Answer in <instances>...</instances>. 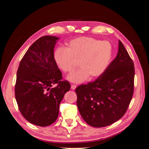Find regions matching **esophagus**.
<instances>
[{
  "mask_svg": "<svg viewBox=\"0 0 149 149\" xmlns=\"http://www.w3.org/2000/svg\"><path fill=\"white\" fill-rule=\"evenodd\" d=\"M76 88V86H75V85H73V84H72V85L71 86V89H72V90H74Z\"/></svg>",
  "mask_w": 149,
  "mask_h": 149,
  "instance_id": "esophagus-1",
  "label": "esophagus"
}]
</instances>
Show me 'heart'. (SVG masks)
<instances>
[{
    "mask_svg": "<svg viewBox=\"0 0 149 149\" xmlns=\"http://www.w3.org/2000/svg\"><path fill=\"white\" fill-rule=\"evenodd\" d=\"M112 55V48L109 42L82 37L71 40L66 48H58L55 60L59 68L65 73L73 71L78 61L81 68L67 79L71 83H81L89 76L95 78L102 74L110 63Z\"/></svg>",
    "mask_w": 149,
    "mask_h": 149,
    "instance_id": "heart-1",
    "label": "heart"
}]
</instances>
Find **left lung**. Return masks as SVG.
I'll return each instance as SVG.
<instances>
[{
	"label": "left lung",
	"mask_w": 149,
	"mask_h": 149,
	"mask_svg": "<svg viewBox=\"0 0 149 149\" xmlns=\"http://www.w3.org/2000/svg\"><path fill=\"white\" fill-rule=\"evenodd\" d=\"M118 52L94 81L75 89L77 107L84 121L94 127L109 125L127 111L134 93V63L120 40Z\"/></svg>",
	"instance_id": "1"
}]
</instances>
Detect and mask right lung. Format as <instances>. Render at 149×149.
<instances>
[{
    "label": "right lung",
    "instance_id": "obj_1",
    "mask_svg": "<svg viewBox=\"0 0 149 149\" xmlns=\"http://www.w3.org/2000/svg\"><path fill=\"white\" fill-rule=\"evenodd\" d=\"M58 39L53 36L38 39L25 53L17 73L15 95L19 110L26 120L40 127L56 121L60 104L70 89L69 82L61 81L54 58ZM55 84L57 86L51 88Z\"/></svg>",
    "mask_w": 149,
    "mask_h": 149
}]
</instances>
